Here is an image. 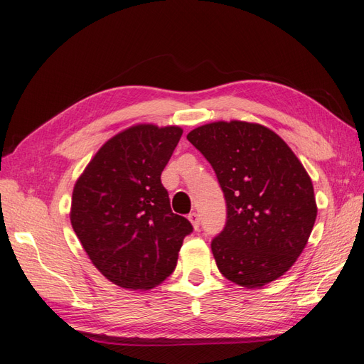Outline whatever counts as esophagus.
<instances>
[{"instance_id": "1", "label": "esophagus", "mask_w": 364, "mask_h": 364, "mask_svg": "<svg viewBox=\"0 0 364 364\" xmlns=\"http://www.w3.org/2000/svg\"><path fill=\"white\" fill-rule=\"evenodd\" d=\"M188 220L191 222V225H193V228L197 230L199 229V226H200V217H199V214L197 213H191V214H188Z\"/></svg>"}]
</instances>
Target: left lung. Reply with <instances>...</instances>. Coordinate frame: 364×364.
Returning a JSON list of instances; mask_svg holds the SVG:
<instances>
[{
  "label": "left lung",
  "instance_id": "1",
  "mask_svg": "<svg viewBox=\"0 0 364 364\" xmlns=\"http://www.w3.org/2000/svg\"><path fill=\"white\" fill-rule=\"evenodd\" d=\"M186 139L211 164L225 194L226 225L211 241L220 273L247 289L282 277L317 215L301 161L274 132L246 121L205 124Z\"/></svg>",
  "mask_w": 364,
  "mask_h": 364
}]
</instances>
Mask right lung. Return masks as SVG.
Instances as JSON below:
<instances>
[{"label":"right lung","mask_w":364,"mask_h":364,"mask_svg":"<svg viewBox=\"0 0 364 364\" xmlns=\"http://www.w3.org/2000/svg\"><path fill=\"white\" fill-rule=\"evenodd\" d=\"M182 136L178 126L138 124L109 139L75 182L71 225L103 277L149 290L167 279L193 225L170 208L161 174Z\"/></svg>","instance_id":"1"}]
</instances>
